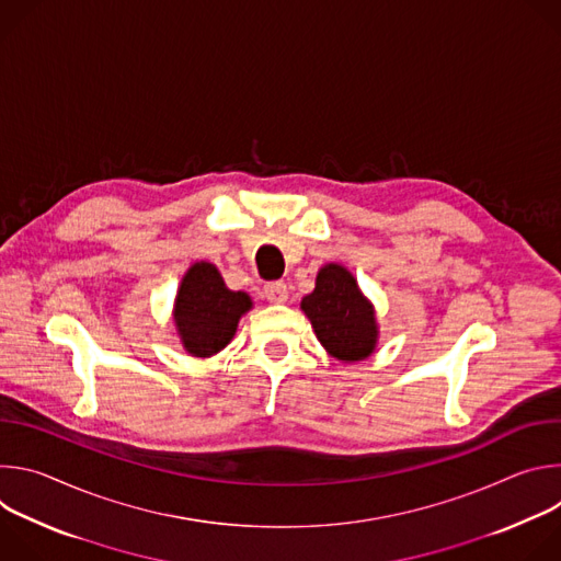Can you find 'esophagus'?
I'll list each match as a JSON object with an SVG mask.
<instances>
[{"instance_id": "1", "label": "esophagus", "mask_w": 561, "mask_h": 561, "mask_svg": "<svg viewBox=\"0 0 561 561\" xmlns=\"http://www.w3.org/2000/svg\"><path fill=\"white\" fill-rule=\"evenodd\" d=\"M264 297L273 304H284L288 299V286L284 282H268L264 286Z\"/></svg>"}]
</instances>
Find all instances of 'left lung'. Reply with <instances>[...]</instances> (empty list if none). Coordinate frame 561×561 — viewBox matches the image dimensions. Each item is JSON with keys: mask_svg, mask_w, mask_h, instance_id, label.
<instances>
[{"mask_svg": "<svg viewBox=\"0 0 561 561\" xmlns=\"http://www.w3.org/2000/svg\"><path fill=\"white\" fill-rule=\"evenodd\" d=\"M301 310L310 319L317 340L342 362L368 357L377 342L375 312L362 295L355 277L337 264L317 273V284L301 299Z\"/></svg>", "mask_w": 561, "mask_h": 561, "instance_id": "1", "label": "left lung"}]
</instances>
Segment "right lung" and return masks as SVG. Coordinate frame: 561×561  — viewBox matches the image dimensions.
I'll return each instance as SVG.
<instances>
[{
	"instance_id": "add662e5",
	"label": "right lung",
	"mask_w": 561,
	"mask_h": 561,
	"mask_svg": "<svg viewBox=\"0 0 561 561\" xmlns=\"http://www.w3.org/2000/svg\"><path fill=\"white\" fill-rule=\"evenodd\" d=\"M251 306L247 293L226 288L213 264L191 266L175 301V324L184 348L195 357L219 353L232 340L239 317Z\"/></svg>"
}]
</instances>
